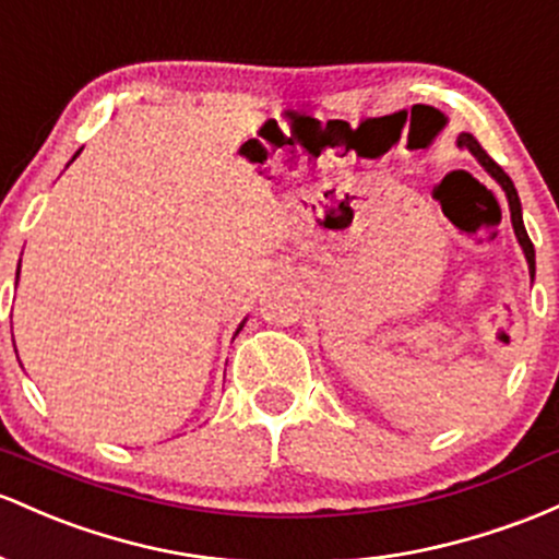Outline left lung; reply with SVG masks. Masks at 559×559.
I'll return each mask as SVG.
<instances>
[{
  "label": "left lung",
  "mask_w": 559,
  "mask_h": 559,
  "mask_svg": "<svg viewBox=\"0 0 559 559\" xmlns=\"http://www.w3.org/2000/svg\"><path fill=\"white\" fill-rule=\"evenodd\" d=\"M459 148H469L472 153H475L477 162H480L483 167H486V169L490 171V175H493L496 180H499V186L504 188L507 201H509V212H512L514 236H518L520 247H523V251H525V260H528V267H531V275H533V273H536V251H533V243H531L528 233H525V225H523V212H520V199H518V190H514V186H512V180H509L507 171L501 169L499 164H496L493 158H490L486 151H483V145L477 143V140L472 138V134H462V138H459Z\"/></svg>",
  "instance_id": "left-lung-1"
}]
</instances>
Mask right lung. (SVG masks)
Returning a JSON list of instances; mask_svg holds the SVG:
<instances>
[{"label": "right lung", "instance_id": "right-lung-1", "mask_svg": "<svg viewBox=\"0 0 559 559\" xmlns=\"http://www.w3.org/2000/svg\"><path fill=\"white\" fill-rule=\"evenodd\" d=\"M76 156H79V151H76ZM76 156H73V158H76ZM241 326H243V323H241ZM241 326H238V331H241ZM238 331H236V334H238Z\"/></svg>", "mask_w": 559, "mask_h": 559}]
</instances>
